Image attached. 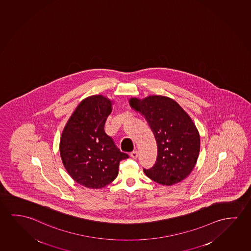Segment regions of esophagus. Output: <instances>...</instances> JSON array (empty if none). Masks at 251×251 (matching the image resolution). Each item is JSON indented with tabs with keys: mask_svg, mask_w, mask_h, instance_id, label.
<instances>
[{
	"mask_svg": "<svg viewBox=\"0 0 251 251\" xmlns=\"http://www.w3.org/2000/svg\"><path fill=\"white\" fill-rule=\"evenodd\" d=\"M130 156H131L133 159H136L138 157V152L137 151H133L131 154H130Z\"/></svg>",
	"mask_w": 251,
	"mask_h": 251,
	"instance_id": "34e87169",
	"label": "esophagus"
}]
</instances>
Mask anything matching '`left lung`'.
Here are the masks:
<instances>
[{"label": "left lung", "mask_w": 251, "mask_h": 251, "mask_svg": "<svg viewBox=\"0 0 251 251\" xmlns=\"http://www.w3.org/2000/svg\"><path fill=\"white\" fill-rule=\"evenodd\" d=\"M129 105L144 116L157 143L156 162L143 170L147 176L166 186L189 176L200 152V135L190 116L176 100L163 96L133 97Z\"/></svg>", "instance_id": "8db88e82"}]
</instances>
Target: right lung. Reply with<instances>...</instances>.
<instances>
[{"mask_svg": "<svg viewBox=\"0 0 251 251\" xmlns=\"http://www.w3.org/2000/svg\"><path fill=\"white\" fill-rule=\"evenodd\" d=\"M111 100L96 95L81 100L63 128L60 154L67 172L80 185L98 189L116 179L121 161L128 155L104 131Z\"/></svg>", "mask_w": 251, "mask_h": 251, "instance_id": "right-lung-1", "label": "right lung"}]
</instances>
